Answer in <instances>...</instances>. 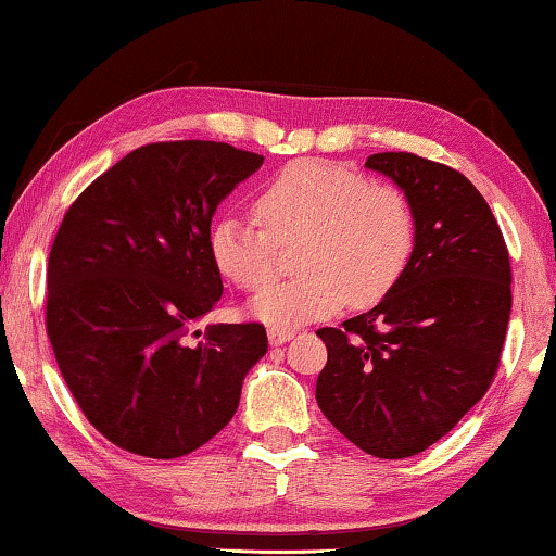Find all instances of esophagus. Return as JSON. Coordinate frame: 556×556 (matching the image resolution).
I'll use <instances>...</instances> for the list:
<instances>
[{
  "label": "esophagus",
  "instance_id": "1",
  "mask_svg": "<svg viewBox=\"0 0 556 556\" xmlns=\"http://www.w3.org/2000/svg\"><path fill=\"white\" fill-rule=\"evenodd\" d=\"M267 337H269L271 346H281V343H287L289 339L294 337V331H289V329H269Z\"/></svg>",
  "mask_w": 556,
  "mask_h": 556
}]
</instances>
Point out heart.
I'll return each mask as SVG.
<instances>
[{"label":"heart","instance_id":"b5f03b06","mask_svg":"<svg viewBox=\"0 0 556 556\" xmlns=\"http://www.w3.org/2000/svg\"><path fill=\"white\" fill-rule=\"evenodd\" d=\"M257 215H223L210 232L217 269L242 289H262L277 271V245L302 240V277L271 285L250 312L271 326L326 319L349 302L374 304L393 289L416 247L408 198L331 161L289 163L257 198Z\"/></svg>","mask_w":556,"mask_h":556}]
</instances>
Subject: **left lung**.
I'll list each match as a JSON object with an SVG mask.
<instances>
[{
	"instance_id": "left-lung-1",
	"label": "left lung",
	"mask_w": 556,
	"mask_h": 556,
	"mask_svg": "<svg viewBox=\"0 0 556 556\" xmlns=\"http://www.w3.org/2000/svg\"><path fill=\"white\" fill-rule=\"evenodd\" d=\"M416 215V247L371 312L319 329L329 351L316 403L361 451L399 460L457 426L490 389L513 309V271L497 219L453 167L376 153Z\"/></svg>"
}]
</instances>
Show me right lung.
Listing matches in <instances>:
<instances>
[{"label": "right lung", "instance_id": "add662e5", "mask_svg": "<svg viewBox=\"0 0 556 556\" xmlns=\"http://www.w3.org/2000/svg\"><path fill=\"white\" fill-rule=\"evenodd\" d=\"M264 155L215 140L151 143L93 180L49 254L47 331L84 416L128 453L173 460L215 438L267 354L262 324H210L219 202ZM200 337V331H195Z\"/></svg>", "mask_w": 556, "mask_h": 556}]
</instances>
